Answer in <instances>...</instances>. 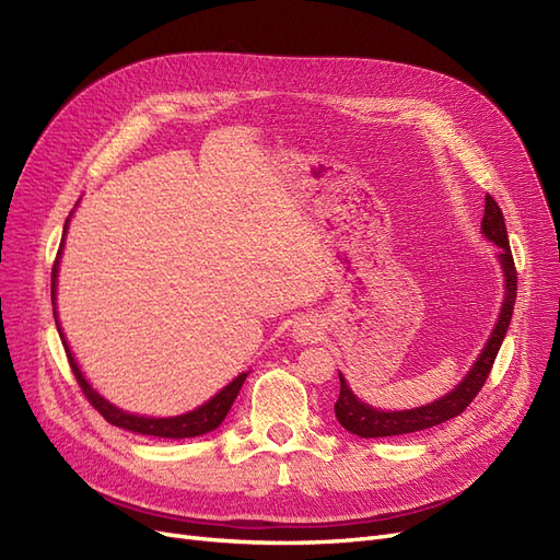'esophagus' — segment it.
<instances>
[{"label": "esophagus", "instance_id": "esophagus-1", "mask_svg": "<svg viewBox=\"0 0 560 560\" xmlns=\"http://www.w3.org/2000/svg\"><path fill=\"white\" fill-rule=\"evenodd\" d=\"M292 331H294L296 343H301V346L317 343L319 338H322V325H319V319H317V317H313V315H303V317H299Z\"/></svg>", "mask_w": 560, "mask_h": 560}]
</instances>
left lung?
<instances>
[{
  "instance_id": "1",
  "label": "left lung",
  "mask_w": 560,
  "mask_h": 560,
  "mask_svg": "<svg viewBox=\"0 0 560 560\" xmlns=\"http://www.w3.org/2000/svg\"><path fill=\"white\" fill-rule=\"evenodd\" d=\"M481 233L486 241L500 247L498 264L502 268V278H504V284H502L504 299L500 306V315L495 319V327H493V331H490L486 346L481 348L477 362L471 364L465 378L457 383L451 393H446L444 397H439L430 404H422V406H416V409H404V411H385V409H376V406L362 401L358 395L352 393V387L348 385L346 376L338 371V376H341V395H338V399L334 404V413H336V420L341 422V428H346L348 432L358 434L362 439L397 436V434L430 430L434 425H442V422H446L455 416H460L469 406V401L479 395V389L486 383L490 369H493V362L498 358V350L504 341L506 329H510L514 301H516V270H514V259H512V249H510V238H506L502 210L490 196H486Z\"/></svg>"
}]
</instances>
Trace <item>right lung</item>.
I'll return each mask as SVG.
<instances>
[{
	"label": "right lung",
	"mask_w": 560,
	"mask_h": 560,
	"mask_svg": "<svg viewBox=\"0 0 560 560\" xmlns=\"http://www.w3.org/2000/svg\"><path fill=\"white\" fill-rule=\"evenodd\" d=\"M72 214L67 217L65 222V229H62V243H60V249H58V259L54 264V276H50V301H54V317H56V327H58V334L62 338V346H65V352H67V360H70V366L74 371V376L83 389V395L89 397V401L95 406V409L105 416L107 422H112V425L116 428H124L128 432H135V434H147V436H163V439H191V436H200V434H208L212 430H217L219 425H222L226 413L231 411V406L235 401V397H238L241 387L245 383V378L249 376V371H243V374L235 376L229 385H224L222 389L214 397H210L206 404L196 406L194 411H186V413H179V416H167V418H156V416H140V413H130V411H124L121 406L112 404L107 397H103L97 393V389L89 383V378L83 376V371L74 358V352L70 348V343H67V338L62 334V327H60V319H58V270H60V257H62V249H65V235H67V229H70V222H72Z\"/></svg>",
	"instance_id": "right-lung-1"
}]
</instances>
